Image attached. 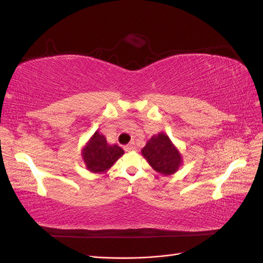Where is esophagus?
I'll list each match as a JSON object with an SVG mask.
<instances>
[{
	"instance_id": "1",
	"label": "esophagus",
	"mask_w": 263,
	"mask_h": 263,
	"mask_svg": "<svg viewBox=\"0 0 263 263\" xmlns=\"http://www.w3.org/2000/svg\"><path fill=\"white\" fill-rule=\"evenodd\" d=\"M134 149H135V146L133 144H128V145L124 146V150L125 151H133Z\"/></svg>"
}]
</instances>
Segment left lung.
Listing matches in <instances>:
<instances>
[{"mask_svg": "<svg viewBox=\"0 0 263 263\" xmlns=\"http://www.w3.org/2000/svg\"><path fill=\"white\" fill-rule=\"evenodd\" d=\"M149 164L162 174H172L181 164V156L173 147L169 137L164 134H159L151 138L141 150Z\"/></svg>", "mask_w": 263, "mask_h": 263, "instance_id": "left-lung-1", "label": "left lung"}]
</instances>
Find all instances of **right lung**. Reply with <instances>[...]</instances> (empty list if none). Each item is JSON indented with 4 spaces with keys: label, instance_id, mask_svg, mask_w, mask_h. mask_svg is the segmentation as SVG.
Segmentation results:
<instances>
[{
    "label": "right lung",
    "instance_id": "add662e5",
    "mask_svg": "<svg viewBox=\"0 0 263 263\" xmlns=\"http://www.w3.org/2000/svg\"><path fill=\"white\" fill-rule=\"evenodd\" d=\"M83 159L86 168L92 172H104L114 164L124 154V150L116 145L108 146L105 137L99 132L93 135L90 142L83 149Z\"/></svg>",
    "mask_w": 263,
    "mask_h": 263
}]
</instances>
